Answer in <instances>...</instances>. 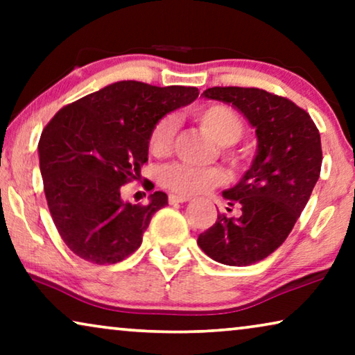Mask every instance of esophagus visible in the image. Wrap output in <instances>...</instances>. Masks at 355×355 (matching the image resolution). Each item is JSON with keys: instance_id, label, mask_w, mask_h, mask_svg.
<instances>
[{"instance_id": "esophagus-1", "label": "esophagus", "mask_w": 355, "mask_h": 355, "mask_svg": "<svg viewBox=\"0 0 355 355\" xmlns=\"http://www.w3.org/2000/svg\"><path fill=\"white\" fill-rule=\"evenodd\" d=\"M169 203H184V202H189L191 200V197H186V196H176V193H171V196L168 197Z\"/></svg>"}]
</instances>
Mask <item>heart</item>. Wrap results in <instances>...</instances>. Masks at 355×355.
I'll return each instance as SVG.
<instances>
[{
    "label": "heart",
    "instance_id": "b5f03b06",
    "mask_svg": "<svg viewBox=\"0 0 355 355\" xmlns=\"http://www.w3.org/2000/svg\"><path fill=\"white\" fill-rule=\"evenodd\" d=\"M192 116L211 135L213 140L220 144L221 157L232 168H241L242 155L231 147L239 142L245 132L241 116L230 106L220 103L197 106L192 110ZM176 128V119L171 114L163 116L153 124L148 135V150L153 157H166L171 152ZM158 182L169 192L192 197L223 186L226 182V174L218 166L198 168L186 163H171L159 168Z\"/></svg>",
    "mask_w": 355,
    "mask_h": 355
}]
</instances>
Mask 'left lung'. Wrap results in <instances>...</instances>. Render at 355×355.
<instances>
[{"mask_svg":"<svg viewBox=\"0 0 355 355\" xmlns=\"http://www.w3.org/2000/svg\"><path fill=\"white\" fill-rule=\"evenodd\" d=\"M202 95L239 110L255 128L259 147L241 181L223 192L239 216L220 213L197 244L223 265L257 263L283 244L312 196L322 169L320 132L307 111L266 90L211 87Z\"/></svg>","mask_w":355,"mask_h":355,"instance_id":"left-lung-1","label":"left lung"}]
</instances>
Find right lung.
<instances>
[{
    "mask_svg": "<svg viewBox=\"0 0 355 355\" xmlns=\"http://www.w3.org/2000/svg\"><path fill=\"white\" fill-rule=\"evenodd\" d=\"M197 96L196 87L121 80L62 106L46 124L38 142L43 189L56 230L77 257L113 265L139 249L168 196L158 191L147 205H132L121 187L140 176L153 124Z\"/></svg>",
    "mask_w": 355,
    "mask_h": 355,
    "instance_id": "right-lung-1",
    "label": "right lung"
}]
</instances>
